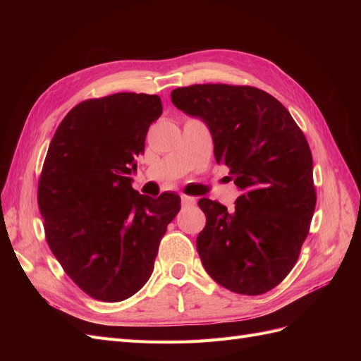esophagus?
Returning a JSON list of instances; mask_svg holds the SVG:
<instances>
[{"instance_id":"34e87169","label":"esophagus","mask_w":361,"mask_h":361,"mask_svg":"<svg viewBox=\"0 0 361 361\" xmlns=\"http://www.w3.org/2000/svg\"><path fill=\"white\" fill-rule=\"evenodd\" d=\"M180 199H182V204L183 206H188V207H191V206H194L195 204V199L194 197H191V195H180Z\"/></svg>"}]
</instances>
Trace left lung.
I'll list each match as a JSON object with an SVG mask.
<instances>
[{"mask_svg":"<svg viewBox=\"0 0 361 361\" xmlns=\"http://www.w3.org/2000/svg\"><path fill=\"white\" fill-rule=\"evenodd\" d=\"M180 111L206 123L218 164L241 195L227 211L202 199V264L218 285L260 295L297 264L316 206L307 140L274 96L250 85L195 84L171 92Z\"/></svg>","mask_w":361,"mask_h":361,"instance_id":"1","label":"left lung"}]
</instances>
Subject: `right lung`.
<instances>
[{
	"mask_svg": "<svg viewBox=\"0 0 361 361\" xmlns=\"http://www.w3.org/2000/svg\"><path fill=\"white\" fill-rule=\"evenodd\" d=\"M161 114L157 94L116 93L73 106L51 140L37 190L47 241L94 300L123 301L146 285L180 209L178 194L149 197L129 178Z\"/></svg>",
	"mask_w": 361,
	"mask_h": 361,
	"instance_id": "right-lung-1",
	"label": "right lung"
}]
</instances>
